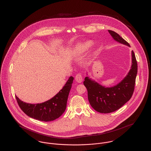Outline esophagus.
Instances as JSON below:
<instances>
[{"mask_svg": "<svg viewBox=\"0 0 151 151\" xmlns=\"http://www.w3.org/2000/svg\"><path fill=\"white\" fill-rule=\"evenodd\" d=\"M75 79H76V81L77 82V83H81L82 81H83V77H82V75L81 73H78L76 77H75Z\"/></svg>", "mask_w": 151, "mask_h": 151, "instance_id": "esophagus-1", "label": "esophagus"}]
</instances>
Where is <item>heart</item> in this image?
<instances>
[{
	"label": "heart",
	"instance_id": "1",
	"mask_svg": "<svg viewBox=\"0 0 151 151\" xmlns=\"http://www.w3.org/2000/svg\"><path fill=\"white\" fill-rule=\"evenodd\" d=\"M92 43L91 41H87L84 43H79L76 47L77 52L80 53L86 51L92 45Z\"/></svg>",
	"mask_w": 151,
	"mask_h": 151
}]
</instances>
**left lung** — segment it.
Here are the masks:
<instances>
[{
	"label": "left lung",
	"instance_id": "left-lung-1",
	"mask_svg": "<svg viewBox=\"0 0 151 151\" xmlns=\"http://www.w3.org/2000/svg\"><path fill=\"white\" fill-rule=\"evenodd\" d=\"M113 38L119 43L129 46V43L114 31L108 30ZM132 65L126 77L118 84L112 87H105L85 78L84 85L88 91V98L91 106L101 113L113 112L123 106L131 99L135 84L137 74V62L135 54L132 50Z\"/></svg>",
	"mask_w": 151,
	"mask_h": 151
}]
</instances>
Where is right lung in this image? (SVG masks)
Masks as SVG:
<instances>
[{"label": "right lung", "instance_id": "1", "mask_svg": "<svg viewBox=\"0 0 151 151\" xmlns=\"http://www.w3.org/2000/svg\"><path fill=\"white\" fill-rule=\"evenodd\" d=\"M73 80L72 76L70 77L65 86L55 96L41 104L25 103L16 96L18 105L24 113L31 118L42 122L53 121L65 112Z\"/></svg>", "mask_w": 151, "mask_h": 151}]
</instances>
